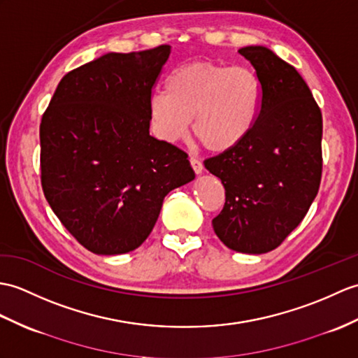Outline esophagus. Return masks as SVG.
Segmentation results:
<instances>
[{
    "label": "esophagus",
    "instance_id": "34e87169",
    "mask_svg": "<svg viewBox=\"0 0 358 358\" xmlns=\"http://www.w3.org/2000/svg\"><path fill=\"white\" fill-rule=\"evenodd\" d=\"M190 164H192V169L195 171V173H203L204 171V166L201 163V160H198L196 157H190Z\"/></svg>",
    "mask_w": 358,
    "mask_h": 358
}]
</instances>
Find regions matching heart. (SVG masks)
<instances>
[{
	"label": "heart",
	"instance_id": "1",
	"mask_svg": "<svg viewBox=\"0 0 358 358\" xmlns=\"http://www.w3.org/2000/svg\"><path fill=\"white\" fill-rule=\"evenodd\" d=\"M262 85L247 66L195 61L177 66L166 79V93L149 97L155 134L178 141L192 120L195 138L207 151H231L248 137L259 117Z\"/></svg>",
	"mask_w": 358,
	"mask_h": 358
}]
</instances>
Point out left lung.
<instances>
[{"mask_svg": "<svg viewBox=\"0 0 358 358\" xmlns=\"http://www.w3.org/2000/svg\"><path fill=\"white\" fill-rule=\"evenodd\" d=\"M238 52L261 80L259 117L243 143L204 166L226 189L215 234L230 250L261 255L292 234L319 192L322 113L301 74L270 48Z\"/></svg>", "mask_w": 358, "mask_h": 358, "instance_id": "1", "label": "left lung"}]
</instances>
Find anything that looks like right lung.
Segmentation results:
<instances>
[{"label": "right lung", "mask_w": 358, "mask_h": 358, "mask_svg": "<svg viewBox=\"0 0 358 358\" xmlns=\"http://www.w3.org/2000/svg\"><path fill=\"white\" fill-rule=\"evenodd\" d=\"M171 45L106 53L66 73L41 120V182L64 227L96 255L145 243L187 154L149 134L148 102Z\"/></svg>", "instance_id": "1"}]
</instances>
